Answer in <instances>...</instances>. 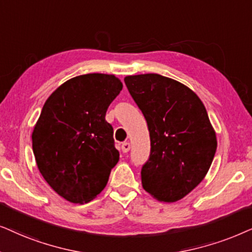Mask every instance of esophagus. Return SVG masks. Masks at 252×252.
Wrapping results in <instances>:
<instances>
[{
    "instance_id": "obj_1",
    "label": "esophagus",
    "mask_w": 252,
    "mask_h": 252,
    "mask_svg": "<svg viewBox=\"0 0 252 252\" xmlns=\"http://www.w3.org/2000/svg\"><path fill=\"white\" fill-rule=\"evenodd\" d=\"M129 150H130V143H128V142L123 143L122 144V152L126 153V152H129Z\"/></svg>"
}]
</instances>
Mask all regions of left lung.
<instances>
[{
    "label": "left lung",
    "instance_id": "left-lung-1",
    "mask_svg": "<svg viewBox=\"0 0 252 252\" xmlns=\"http://www.w3.org/2000/svg\"><path fill=\"white\" fill-rule=\"evenodd\" d=\"M124 83L150 131V158L140 173L144 190L160 202H177L202 182L216 154L205 106L189 87L158 73L126 76Z\"/></svg>",
    "mask_w": 252,
    "mask_h": 252
}]
</instances>
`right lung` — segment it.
I'll return each mask as SVG.
<instances>
[{
  "instance_id": "obj_1",
  "label": "right lung",
  "mask_w": 252,
  "mask_h": 252,
  "mask_svg": "<svg viewBox=\"0 0 252 252\" xmlns=\"http://www.w3.org/2000/svg\"><path fill=\"white\" fill-rule=\"evenodd\" d=\"M114 75L87 73L66 80L46 100L32 132L43 179L70 203L99 194L120 159L105 116L122 90Z\"/></svg>"
}]
</instances>
